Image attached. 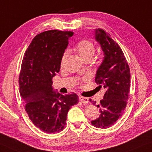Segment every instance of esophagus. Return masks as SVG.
<instances>
[{
    "instance_id": "34e87169",
    "label": "esophagus",
    "mask_w": 152,
    "mask_h": 152,
    "mask_svg": "<svg viewBox=\"0 0 152 152\" xmlns=\"http://www.w3.org/2000/svg\"><path fill=\"white\" fill-rule=\"evenodd\" d=\"M79 100H80V101L84 104H87V103H88V102H89V98H88L83 97V96H79Z\"/></svg>"
}]
</instances>
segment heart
<instances>
[{
    "label": "heart",
    "instance_id": "heart-1",
    "mask_svg": "<svg viewBox=\"0 0 152 152\" xmlns=\"http://www.w3.org/2000/svg\"><path fill=\"white\" fill-rule=\"evenodd\" d=\"M75 51L83 61L91 60L95 54L96 48L94 43L89 40H81L76 44ZM68 52L65 51L61 57V65L63 66L67 59Z\"/></svg>",
    "mask_w": 152,
    "mask_h": 152
}]
</instances>
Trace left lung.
I'll return each instance as SVG.
<instances>
[{
    "label": "left lung",
    "mask_w": 152,
    "mask_h": 152,
    "mask_svg": "<svg viewBox=\"0 0 152 152\" xmlns=\"http://www.w3.org/2000/svg\"><path fill=\"white\" fill-rule=\"evenodd\" d=\"M96 40L104 52V60L98 67L95 81L100 88L105 89L103 99L94 105L100 109L99 118L91 121L96 127L107 129L114 125L123 115L127 104L130 89V69L120 46L110 34L96 29Z\"/></svg>",
    "instance_id": "8db88e82"
}]
</instances>
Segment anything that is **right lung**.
Wrapping results in <instances>:
<instances>
[{
  "mask_svg": "<svg viewBox=\"0 0 152 152\" xmlns=\"http://www.w3.org/2000/svg\"><path fill=\"white\" fill-rule=\"evenodd\" d=\"M74 32L49 30L37 34L23 57L19 74L20 96L29 119L49 134L58 133L66 125L67 113L78 97L53 90L52 78L59 72L61 57Z\"/></svg>",
  "mask_w": 152,
  "mask_h": 152,
  "instance_id": "add662e5",
  "label": "right lung"
}]
</instances>
